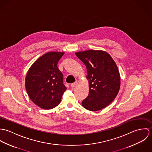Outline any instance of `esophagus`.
<instances>
[{
    "instance_id": "esophagus-1",
    "label": "esophagus",
    "mask_w": 152,
    "mask_h": 152,
    "mask_svg": "<svg viewBox=\"0 0 152 152\" xmlns=\"http://www.w3.org/2000/svg\"><path fill=\"white\" fill-rule=\"evenodd\" d=\"M77 84H78V82L76 81V82H75V83L71 84V87H72V88H75V87L77 86Z\"/></svg>"
}]
</instances>
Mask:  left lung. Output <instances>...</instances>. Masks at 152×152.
Segmentation results:
<instances>
[{"instance_id": "obj_1", "label": "left lung", "mask_w": 152, "mask_h": 152, "mask_svg": "<svg viewBox=\"0 0 152 152\" xmlns=\"http://www.w3.org/2000/svg\"><path fill=\"white\" fill-rule=\"evenodd\" d=\"M87 67L89 94L82 102L84 108L97 111L109 105L117 96L121 86L118 66L108 53L89 50L75 53Z\"/></svg>"}]
</instances>
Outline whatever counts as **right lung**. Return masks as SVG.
Wrapping results in <instances>:
<instances>
[{"label": "right lung", "instance_id": "1", "mask_svg": "<svg viewBox=\"0 0 152 152\" xmlns=\"http://www.w3.org/2000/svg\"><path fill=\"white\" fill-rule=\"evenodd\" d=\"M64 52L51 51L39 57L30 66L25 87L32 102L41 108L51 109L61 102L66 88L57 64Z\"/></svg>", "mask_w": 152, "mask_h": 152}]
</instances>
